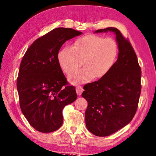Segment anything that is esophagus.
Listing matches in <instances>:
<instances>
[{"label":"esophagus","mask_w":156,"mask_h":156,"mask_svg":"<svg viewBox=\"0 0 156 156\" xmlns=\"http://www.w3.org/2000/svg\"><path fill=\"white\" fill-rule=\"evenodd\" d=\"M76 93L78 95H81L82 91H83V89L82 86H77L76 87Z\"/></svg>","instance_id":"obj_1"}]
</instances>
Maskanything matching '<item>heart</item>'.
Here are the masks:
<instances>
[{"instance_id": "heart-1", "label": "heart", "mask_w": 156, "mask_h": 156, "mask_svg": "<svg viewBox=\"0 0 156 156\" xmlns=\"http://www.w3.org/2000/svg\"><path fill=\"white\" fill-rule=\"evenodd\" d=\"M118 55V46L113 39L95 35H87L75 40L73 47L59 51L58 61L67 74L82 64L84 67L69 76L74 84L86 83L94 77L101 78L112 69Z\"/></svg>"}]
</instances>
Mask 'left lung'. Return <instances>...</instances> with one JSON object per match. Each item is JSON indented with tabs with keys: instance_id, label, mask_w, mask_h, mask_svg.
Listing matches in <instances>:
<instances>
[{
	"instance_id": "1",
	"label": "left lung",
	"mask_w": 156,
	"mask_h": 156,
	"mask_svg": "<svg viewBox=\"0 0 156 156\" xmlns=\"http://www.w3.org/2000/svg\"><path fill=\"white\" fill-rule=\"evenodd\" d=\"M113 31L119 47L117 61L105 76L87 83L82 96L87 101L86 125L98 136H109L128 125L137 111L141 92V68L129 40L115 27L95 33Z\"/></svg>"
}]
</instances>
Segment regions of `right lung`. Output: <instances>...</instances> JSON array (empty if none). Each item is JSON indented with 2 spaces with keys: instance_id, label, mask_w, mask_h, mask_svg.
Segmentation results:
<instances>
[{
  "instance_id": "obj_1",
  "label": "right lung",
  "mask_w": 156,
  "mask_h": 156,
  "mask_svg": "<svg viewBox=\"0 0 156 156\" xmlns=\"http://www.w3.org/2000/svg\"><path fill=\"white\" fill-rule=\"evenodd\" d=\"M82 33L72 28L53 29L31 44L23 55L17 78L22 112L30 125L41 133H51L62 125V109L77 98L69 86L58 61L67 40Z\"/></svg>"
}]
</instances>
